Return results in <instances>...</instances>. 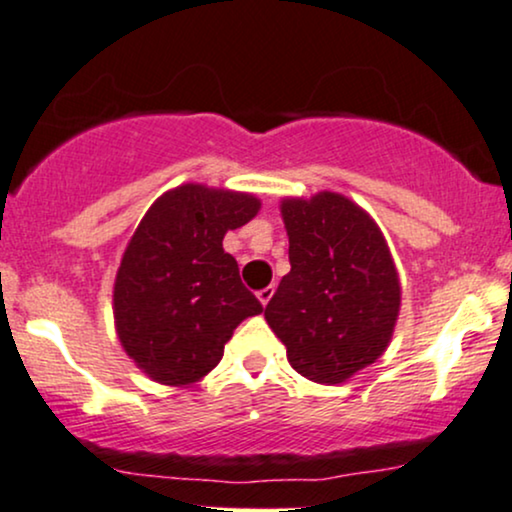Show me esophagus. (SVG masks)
I'll use <instances>...</instances> for the list:
<instances>
[{"label":"esophagus","instance_id":"obj_1","mask_svg":"<svg viewBox=\"0 0 512 512\" xmlns=\"http://www.w3.org/2000/svg\"><path fill=\"white\" fill-rule=\"evenodd\" d=\"M272 295H274V286H267V288H262L260 293H257V300H260V303L267 307L269 300H272Z\"/></svg>","mask_w":512,"mask_h":512}]
</instances>
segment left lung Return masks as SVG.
Returning <instances> with one entry per match:
<instances>
[{"label":"left lung","mask_w":512,"mask_h":512,"mask_svg":"<svg viewBox=\"0 0 512 512\" xmlns=\"http://www.w3.org/2000/svg\"><path fill=\"white\" fill-rule=\"evenodd\" d=\"M291 272L264 319L291 367L315 384H343L389 348L400 279L384 233L341 193L283 197Z\"/></svg>","instance_id":"1"}]
</instances>
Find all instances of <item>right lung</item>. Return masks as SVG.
<instances>
[{"label":"right lung","mask_w":512,"mask_h":512,"mask_svg":"<svg viewBox=\"0 0 512 512\" xmlns=\"http://www.w3.org/2000/svg\"><path fill=\"white\" fill-rule=\"evenodd\" d=\"M252 193L183 183L152 202L123 250L114 326L135 367L164 386H190L219 365L243 319L262 312L224 236L260 212Z\"/></svg>","instance_id":"right-lung-1"}]
</instances>
